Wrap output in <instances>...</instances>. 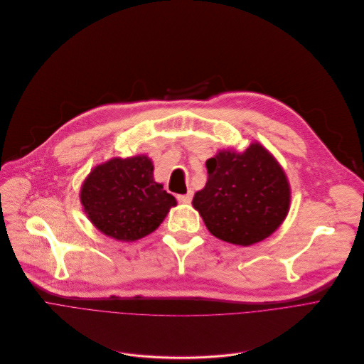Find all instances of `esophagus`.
Wrapping results in <instances>:
<instances>
[{
	"instance_id": "esophagus-1",
	"label": "esophagus",
	"mask_w": 364,
	"mask_h": 364,
	"mask_svg": "<svg viewBox=\"0 0 364 364\" xmlns=\"http://www.w3.org/2000/svg\"><path fill=\"white\" fill-rule=\"evenodd\" d=\"M191 199H193V191H190V190H188V193H186V195H178L177 196V200L180 203H190Z\"/></svg>"
}]
</instances>
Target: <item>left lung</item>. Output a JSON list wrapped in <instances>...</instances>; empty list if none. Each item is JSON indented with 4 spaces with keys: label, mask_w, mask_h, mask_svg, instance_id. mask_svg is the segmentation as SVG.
<instances>
[{
    "label": "left lung",
    "mask_w": 364,
    "mask_h": 364,
    "mask_svg": "<svg viewBox=\"0 0 364 364\" xmlns=\"http://www.w3.org/2000/svg\"><path fill=\"white\" fill-rule=\"evenodd\" d=\"M206 168L208 181L191 203L212 235L252 246L279 228L289 210L291 188L279 162L259 141L243 152H216Z\"/></svg>",
    "instance_id": "left-lung-1"
}]
</instances>
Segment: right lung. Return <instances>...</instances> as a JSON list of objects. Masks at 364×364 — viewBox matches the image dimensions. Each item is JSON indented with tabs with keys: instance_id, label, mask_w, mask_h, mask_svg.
Masks as SVG:
<instances>
[{
	"instance_id": "right-lung-1",
	"label": "right lung",
	"mask_w": 364,
	"mask_h": 364,
	"mask_svg": "<svg viewBox=\"0 0 364 364\" xmlns=\"http://www.w3.org/2000/svg\"><path fill=\"white\" fill-rule=\"evenodd\" d=\"M89 221L102 234L134 241L154 232L177 200L154 178L148 155L112 158L96 165L80 188Z\"/></svg>"
}]
</instances>
